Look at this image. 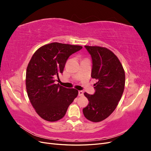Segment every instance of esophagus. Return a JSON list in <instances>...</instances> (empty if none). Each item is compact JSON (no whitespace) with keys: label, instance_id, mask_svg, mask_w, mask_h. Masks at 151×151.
Masks as SVG:
<instances>
[{"label":"esophagus","instance_id":"34e87169","mask_svg":"<svg viewBox=\"0 0 151 151\" xmlns=\"http://www.w3.org/2000/svg\"><path fill=\"white\" fill-rule=\"evenodd\" d=\"M79 94V96H83L84 95V92L83 91H79V93H78Z\"/></svg>","mask_w":151,"mask_h":151}]
</instances>
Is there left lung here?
Returning a JSON list of instances; mask_svg holds the SVG:
<instances>
[{"label":"left lung","instance_id":"8db88e82","mask_svg":"<svg viewBox=\"0 0 151 151\" xmlns=\"http://www.w3.org/2000/svg\"><path fill=\"white\" fill-rule=\"evenodd\" d=\"M93 60L91 77L98 80L93 95L84 93L89 103L83 108L84 116L93 122L108 118L116 108L124 91L125 71L119 59L110 50L85 46Z\"/></svg>","mask_w":151,"mask_h":151}]
</instances>
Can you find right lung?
I'll use <instances>...</instances> for the list:
<instances>
[{
	"label": "right lung",
	"instance_id": "obj_1",
	"mask_svg": "<svg viewBox=\"0 0 151 151\" xmlns=\"http://www.w3.org/2000/svg\"><path fill=\"white\" fill-rule=\"evenodd\" d=\"M79 45L54 42L39 48L27 67L26 87L32 106L45 120L56 122L65 116L78 91L55 84L62 74L68 58L81 49Z\"/></svg>",
	"mask_w": 151,
	"mask_h": 151
}]
</instances>
